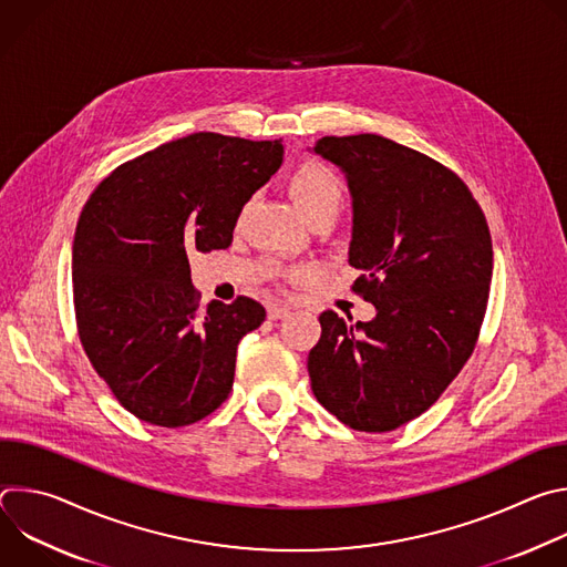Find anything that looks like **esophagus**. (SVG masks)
Returning a JSON list of instances; mask_svg holds the SVG:
<instances>
[{
    "mask_svg": "<svg viewBox=\"0 0 567 567\" xmlns=\"http://www.w3.org/2000/svg\"><path fill=\"white\" fill-rule=\"evenodd\" d=\"M287 313H289V307H287V305H271V307H269V318H271V320L285 318Z\"/></svg>",
    "mask_w": 567,
    "mask_h": 567,
    "instance_id": "obj_1",
    "label": "esophagus"
}]
</instances>
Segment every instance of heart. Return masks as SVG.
I'll return each instance as SVG.
<instances>
[{"mask_svg":"<svg viewBox=\"0 0 567 567\" xmlns=\"http://www.w3.org/2000/svg\"><path fill=\"white\" fill-rule=\"evenodd\" d=\"M289 193L302 215L309 219L318 213H339L343 204V182L341 177L322 164V161H305L289 179Z\"/></svg>","mask_w":567,"mask_h":567,"instance_id":"b5f03b06","label":"heart"}]
</instances>
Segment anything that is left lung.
Returning <instances> with one entry per match:
<instances>
[{
    "instance_id": "1",
    "label": "left lung",
    "mask_w": 567,
    "mask_h": 567,
    "mask_svg": "<svg viewBox=\"0 0 567 567\" xmlns=\"http://www.w3.org/2000/svg\"><path fill=\"white\" fill-rule=\"evenodd\" d=\"M316 154L354 199L352 291L377 307L350 326L318 316L307 370L316 399L354 431L388 433L429 411L475 350L494 249L468 186L440 161L379 134L322 136Z\"/></svg>"
}]
</instances>
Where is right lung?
I'll use <instances>...</instances> for the list:
<instances>
[{
    "label": "right lung",
    "mask_w": 567,
    "mask_h": 567,
    "mask_svg": "<svg viewBox=\"0 0 567 567\" xmlns=\"http://www.w3.org/2000/svg\"><path fill=\"white\" fill-rule=\"evenodd\" d=\"M282 154L280 141L195 132L125 161L80 213L71 271L78 337L141 422L179 429L226 401L237 343L267 311L247 296L199 307L188 254L230 247L241 208L278 173Z\"/></svg>",
    "instance_id": "obj_1"
}]
</instances>
